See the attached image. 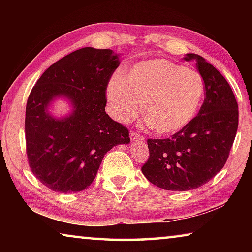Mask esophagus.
Masks as SVG:
<instances>
[{
  "label": "esophagus",
  "mask_w": 252,
  "mask_h": 252,
  "mask_svg": "<svg viewBox=\"0 0 252 252\" xmlns=\"http://www.w3.org/2000/svg\"><path fill=\"white\" fill-rule=\"evenodd\" d=\"M130 138H131L132 141H135V140H144L143 136L138 134V133H136V132H131Z\"/></svg>",
  "instance_id": "esophagus-1"
}]
</instances>
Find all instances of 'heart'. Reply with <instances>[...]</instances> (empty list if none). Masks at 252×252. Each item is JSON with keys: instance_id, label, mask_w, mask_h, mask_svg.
<instances>
[{"instance_id": "1", "label": "heart", "mask_w": 252, "mask_h": 252, "mask_svg": "<svg viewBox=\"0 0 252 252\" xmlns=\"http://www.w3.org/2000/svg\"><path fill=\"white\" fill-rule=\"evenodd\" d=\"M113 114L127 122L144 104L147 123L158 134L171 135L193 120L204 94L199 72L167 59L136 63L125 76L111 79L106 90Z\"/></svg>"}]
</instances>
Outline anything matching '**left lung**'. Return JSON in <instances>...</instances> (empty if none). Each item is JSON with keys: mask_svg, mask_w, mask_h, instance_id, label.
<instances>
[{"mask_svg": "<svg viewBox=\"0 0 252 252\" xmlns=\"http://www.w3.org/2000/svg\"><path fill=\"white\" fill-rule=\"evenodd\" d=\"M204 82V97L198 116L185 129L168 139H149L150 156L142 173L152 185L164 190L187 191L203 186L227 162L238 129V103L227 80L194 53Z\"/></svg>", "mask_w": 252, "mask_h": 252, "instance_id": "obj_1", "label": "left lung"}]
</instances>
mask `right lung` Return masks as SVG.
<instances>
[{
	"mask_svg": "<svg viewBox=\"0 0 252 252\" xmlns=\"http://www.w3.org/2000/svg\"><path fill=\"white\" fill-rule=\"evenodd\" d=\"M112 50L83 48L46 70L30 93L25 110V141L30 168L55 192H79L91 185L104 155L130 142L129 130L105 112V91L120 64ZM57 97L72 106L54 118L48 108Z\"/></svg>",
	"mask_w": 252,
	"mask_h": 252,
	"instance_id": "1",
	"label": "right lung"
}]
</instances>
